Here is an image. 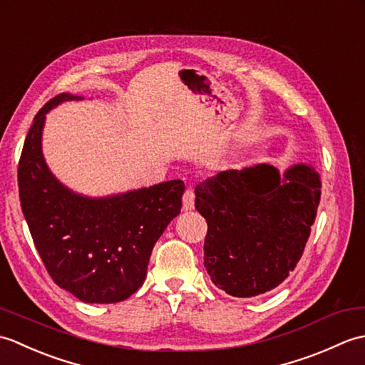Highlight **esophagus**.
Returning a JSON list of instances; mask_svg holds the SVG:
<instances>
[{"label":"esophagus","mask_w":365,"mask_h":365,"mask_svg":"<svg viewBox=\"0 0 365 365\" xmlns=\"http://www.w3.org/2000/svg\"><path fill=\"white\" fill-rule=\"evenodd\" d=\"M182 200H183V210L185 212L195 210V191H192L191 188L185 191Z\"/></svg>","instance_id":"obj_1"}]
</instances>
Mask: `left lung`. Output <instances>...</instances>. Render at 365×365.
Returning <instances> with one entry per match:
<instances>
[{"mask_svg": "<svg viewBox=\"0 0 365 365\" xmlns=\"http://www.w3.org/2000/svg\"><path fill=\"white\" fill-rule=\"evenodd\" d=\"M320 174L306 163L285 170L260 163L222 170L196 187L207 220L204 265L230 297L276 289L299 262L322 195Z\"/></svg>", "mask_w": 365, "mask_h": 365, "instance_id": "left-lung-1", "label": "left lung"}]
</instances>
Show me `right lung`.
<instances>
[{"instance_id":"obj_1","label":"right lung","mask_w":365,"mask_h":365,"mask_svg":"<svg viewBox=\"0 0 365 365\" xmlns=\"http://www.w3.org/2000/svg\"><path fill=\"white\" fill-rule=\"evenodd\" d=\"M83 97L56 96L36 114L19 165L23 215L43 265L61 289L83 302L111 304L144 284L155 243L180 213L185 185L91 197L75 192L50 170L42 152L46 114Z\"/></svg>"}]
</instances>
